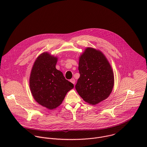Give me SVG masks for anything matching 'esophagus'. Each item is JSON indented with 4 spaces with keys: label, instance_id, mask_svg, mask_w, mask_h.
I'll return each mask as SVG.
<instances>
[{
    "label": "esophagus",
    "instance_id": "34e87169",
    "mask_svg": "<svg viewBox=\"0 0 147 147\" xmlns=\"http://www.w3.org/2000/svg\"><path fill=\"white\" fill-rule=\"evenodd\" d=\"M70 82L72 83V84H75V80L74 79V78H72V79H71V80H70Z\"/></svg>",
    "mask_w": 147,
    "mask_h": 147
}]
</instances>
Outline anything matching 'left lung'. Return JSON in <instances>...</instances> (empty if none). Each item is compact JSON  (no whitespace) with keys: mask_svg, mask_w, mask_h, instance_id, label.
Wrapping results in <instances>:
<instances>
[{"mask_svg":"<svg viewBox=\"0 0 147 147\" xmlns=\"http://www.w3.org/2000/svg\"><path fill=\"white\" fill-rule=\"evenodd\" d=\"M79 71L75 88L85 102L96 105L109 96L114 86V74L101 51L86 49L80 57Z\"/></svg>","mask_w":147,"mask_h":147,"instance_id":"1","label":"left lung"}]
</instances>
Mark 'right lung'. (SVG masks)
Wrapping results in <instances>:
<instances>
[{
	"instance_id": "right-lung-1",
	"label": "right lung",
	"mask_w": 147,
	"mask_h": 147,
	"mask_svg": "<svg viewBox=\"0 0 147 147\" xmlns=\"http://www.w3.org/2000/svg\"><path fill=\"white\" fill-rule=\"evenodd\" d=\"M56 57L47 53L40 55L35 61L30 76V88L34 100L49 109L61 105L74 84L66 80L55 68Z\"/></svg>"
}]
</instances>
